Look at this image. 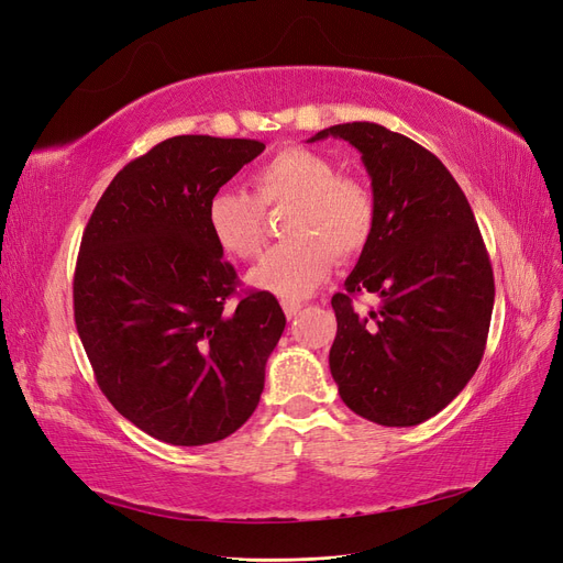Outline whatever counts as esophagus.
<instances>
[{
  "instance_id": "34e87169",
  "label": "esophagus",
  "mask_w": 563,
  "mask_h": 563,
  "mask_svg": "<svg viewBox=\"0 0 563 563\" xmlns=\"http://www.w3.org/2000/svg\"><path fill=\"white\" fill-rule=\"evenodd\" d=\"M282 308H284V314H286L288 319H294V317L300 312L302 305H300L298 300H282Z\"/></svg>"
}]
</instances>
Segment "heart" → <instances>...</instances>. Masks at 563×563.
<instances>
[{"instance_id":"b5f03b06","label":"heart","mask_w":563,"mask_h":563,"mask_svg":"<svg viewBox=\"0 0 563 563\" xmlns=\"http://www.w3.org/2000/svg\"><path fill=\"white\" fill-rule=\"evenodd\" d=\"M291 203L284 220L288 242L272 249L249 282L282 298H305L329 277L333 253L360 255L376 230V201L368 187L308 147H284L253 174V195L218 190L207 207L213 242L234 258L249 261L265 244V213Z\"/></svg>"}]
</instances>
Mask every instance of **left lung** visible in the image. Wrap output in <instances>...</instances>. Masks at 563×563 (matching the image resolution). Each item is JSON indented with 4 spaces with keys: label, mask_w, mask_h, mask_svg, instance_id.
Listing matches in <instances>:
<instances>
[{
    "label": "left lung",
    "mask_w": 563,
    "mask_h": 563,
    "mask_svg": "<svg viewBox=\"0 0 563 563\" xmlns=\"http://www.w3.org/2000/svg\"><path fill=\"white\" fill-rule=\"evenodd\" d=\"M329 135L360 150L376 201L371 242L331 300V376L356 416L411 428L446 408L482 362L490 261L467 197L430 150L373 122L323 129L310 143ZM362 290L379 294L378 311L353 312Z\"/></svg>",
    "instance_id": "left-lung-1"
}]
</instances>
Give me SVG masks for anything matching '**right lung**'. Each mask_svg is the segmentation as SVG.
Here are the masks:
<instances>
[{"mask_svg":"<svg viewBox=\"0 0 563 563\" xmlns=\"http://www.w3.org/2000/svg\"><path fill=\"white\" fill-rule=\"evenodd\" d=\"M265 145L176 135L129 162L96 203L75 269V323L108 401L174 446L213 444L251 418L286 317L251 291L209 232V199Z\"/></svg>","mask_w":563,"mask_h":563,"instance_id":"obj_1","label":"right lung"}]
</instances>
